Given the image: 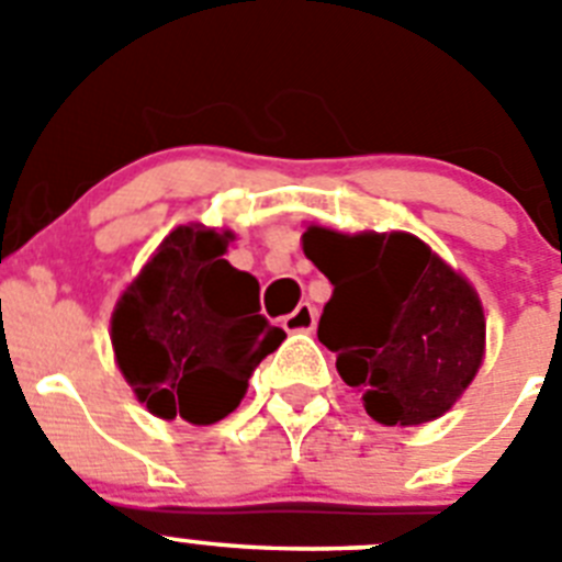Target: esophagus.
Listing matches in <instances>:
<instances>
[{
    "mask_svg": "<svg viewBox=\"0 0 562 562\" xmlns=\"http://www.w3.org/2000/svg\"><path fill=\"white\" fill-rule=\"evenodd\" d=\"M317 324V310L312 304H301L295 312L284 317L286 331H312Z\"/></svg>",
    "mask_w": 562,
    "mask_h": 562,
    "instance_id": "esophagus-1",
    "label": "esophagus"
}]
</instances>
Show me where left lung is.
<instances>
[{"mask_svg": "<svg viewBox=\"0 0 562 562\" xmlns=\"http://www.w3.org/2000/svg\"><path fill=\"white\" fill-rule=\"evenodd\" d=\"M304 252L331 281L317 340L380 425L439 419L479 374L484 310L467 278L411 233L306 227Z\"/></svg>", "mask_w": 562, "mask_h": 562, "instance_id": "left-lung-1", "label": "left lung"}]
</instances>
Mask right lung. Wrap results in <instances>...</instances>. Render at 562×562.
Wrapping results in <instances>:
<instances>
[{
  "mask_svg": "<svg viewBox=\"0 0 562 562\" xmlns=\"http://www.w3.org/2000/svg\"><path fill=\"white\" fill-rule=\"evenodd\" d=\"M231 238V231L177 227L114 306V360L160 419H225L258 362L286 337L258 315L256 278L222 258Z\"/></svg>",
  "mask_w": 562,
  "mask_h": 562,
  "instance_id": "1",
  "label": "right lung"
}]
</instances>
